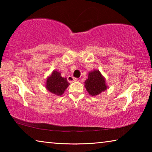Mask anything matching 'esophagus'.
<instances>
[{
	"label": "esophagus",
	"instance_id": "1",
	"mask_svg": "<svg viewBox=\"0 0 152 152\" xmlns=\"http://www.w3.org/2000/svg\"><path fill=\"white\" fill-rule=\"evenodd\" d=\"M68 80L69 82H70V83H71V82H75V81L78 80V78H74V77H73V76H70L68 77Z\"/></svg>",
	"mask_w": 152,
	"mask_h": 152
}]
</instances>
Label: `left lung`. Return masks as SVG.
<instances>
[{
	"instance_id": "left-lung-1",
	"label": "left lung",
	"mask_w": 152,
	"mask_h": 152,
	"mask_svg": "<svg viewBox=\"0 0 152 152\" xmlns=\"http://www.w3.org/2000/svg\"><path fill=\"white\" fill-rule=\"evenodd\" d=\"M85 88L92 96H96L107 89L104 77L99 70H94L88 74V78L84 82Z\"/></svg>"
}]
</instances>
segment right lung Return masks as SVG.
<instances>
[{"label":"right lung","mask_w":152,"mask_h":152,"mask_svg":"<svg viewBox=\"0 0 152 152\" xmlns=\"http://www.w3.org/2000/svg\"><path fill=\"white\" fill-rule=\"evenodd\" d=\"M69 84L70 83L66 78H62L60 72L53 71L51 75L47 79L46 88L51 93L60 96L68 88Z\"/></svg>","instance_id":"obj_1"}]
</instances>
